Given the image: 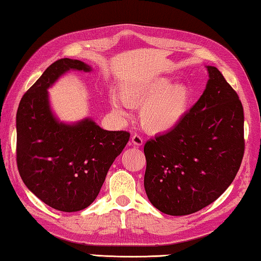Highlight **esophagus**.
Returning a JSON list of instances; mask_svg holds the SVG:
<instances>
[{
  "label": "esophagus",
  "instance_id": "obj_1",
  "mask_svg": "<svg viewBox=\"0 0 261 261\" xmlns=\"http://www.w3.org/2000/svg\"><path fill=\"white\" fill-rule=\"evenodd\" d=\"M131 143L134 144L135 146H142L143 143H144V140H143L142 137H140L139 135H134L131 137Z\"/></svg>",
  "mask_w": 261,
  "mask_h": 261
}]
</instances>
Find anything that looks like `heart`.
Listing matches in <instances>:
<instances>
[{
	"mask_svg": "<svg viewBox=\"0 0 261 261\" xmlns=\"http://www.w3.org/2000/svg\"><path fill=\"white\" fill-rule=\"evenodd\" d=\"M122 100L127 106H140V125L150 134L160 135L181 123L189 109L192 94L186 85H171V79L159 76L124 88ZM113 107L119 115H126L122 103L115 97Z\"/></svg>",
	"mask_w": 261,
	"mask_h": 261,
	"instance_id": "1",
	"label": "heart"
}]
</instances>
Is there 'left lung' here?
I'll use <instances>...</instances> for the list:
<instances>
[{"label":"left lung","instance_id":"8db88e82","mask_svg":"<svg viewBox=\"0 0 261 261\" xmlns=\"http://www.w3.org/2000/svg\"><path fill=\"white\" fill-rule=\"evenodd\" d=\"M209 80L175 129L144 146V187L161 213L184 216L216 201L241 167L244 110L238 94L214 66Z\"/></svg>","mask_w":261,"mask_h":261}]
</instances>
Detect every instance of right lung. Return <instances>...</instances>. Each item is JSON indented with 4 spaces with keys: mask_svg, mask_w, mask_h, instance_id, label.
Listing matches in <instances>:
<instances>
[{
    "mask_svg": "<svg viewBox=\"0 0 261 261\" xmlns=\"http://www.w3.org/2000/svg\"><path fill=\"white\" fill-rule=\"evenodd\" d=\"M69 69L92 68L68 58L55 61L23 95L16 114L19 175L39 200L65 213L93 203L130 138L127 131L103 130L89 118L69 125L53 116L47 88Z\"/></svg>",
    "mask_w": 261,
    "mask_h": 261,
    "instance_id": "obj_1",
    "label": "right lung"
}]
</instances>
